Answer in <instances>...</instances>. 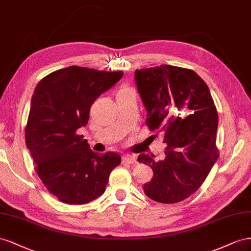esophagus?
<instances>
[{
  "instance_id": "obj_1",
  "label": "esophagus",
  "mask_w": 251,
  "mask_h": 251,
  "mask_svg": "<svg viewBox=\"0 0 251 251\" xmlns=\"http://www.w3.org/2000/svg\"><path fill=\"white\" fill-rule=\"evenodd\" d=\"M124 162L126 163H129V164H137L138 161H137V157H135L134 155L132 154H126L124 157H123Z\"/></svg>"
}]
</instances>
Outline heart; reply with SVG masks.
Wrapping results in <instances>:
<instances>
[{"instance_id": "obj_1", "label": "heart", "mask_w": 251, "mask_h": 251, "mask_svg": "<svg viewBox=\"0 0 251 251\" xmlns=\"http://www.w3.org/2000/svg\"><path fill=\"white\" fill-rule=\"evenodd\" d=\"M126 89H128V87H122L119 91H123V90H126Z\"/></svg>"}]
</instances>
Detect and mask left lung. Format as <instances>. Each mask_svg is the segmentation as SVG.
Masks as SVG:
<instances>
[{
  "mask_svg": "<svg viewBox=\"0 0 251 251\" xmlns=\"http://www.w3.org/2000/svg\"><path fill=\"white\" fill-rule=\"evenodd\" d=\"M134 77L147 110L146 125L162 132L167 144L162 161L139 155L153 171L143 188L155 202H181L200 188L219 157L218 112L208 86L193 70L171 65L137 69ZM182 111L192 114L184 118Z\"/></svg>",
  "mask_w": 251,
  "mask_h": 251,
  "instance_id": "1",
  "label": "left lung"
}]
</instances>
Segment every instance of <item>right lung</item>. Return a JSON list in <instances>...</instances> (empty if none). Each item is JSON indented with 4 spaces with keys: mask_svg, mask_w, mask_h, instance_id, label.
<instances>
[{
    "mask_svg": "<svg viewBox=\"0 0 251 251\" xmlns=\"http://www.w3.org/2000/svg\"><path fill=\"white\" fill-rule=\"evenodd\" d=\"M123 71L69 66L38 83L25 129L34 170L61 202L87 204L101 197L119 153L94 152L78 128L86 126L91 105L123 76Z\"/></svg>",
    "mask_w": 251,
    "mask_h": 251,
    "instance_id": "right-lung-1",
    "label": "right lung"
}]
</instances>
